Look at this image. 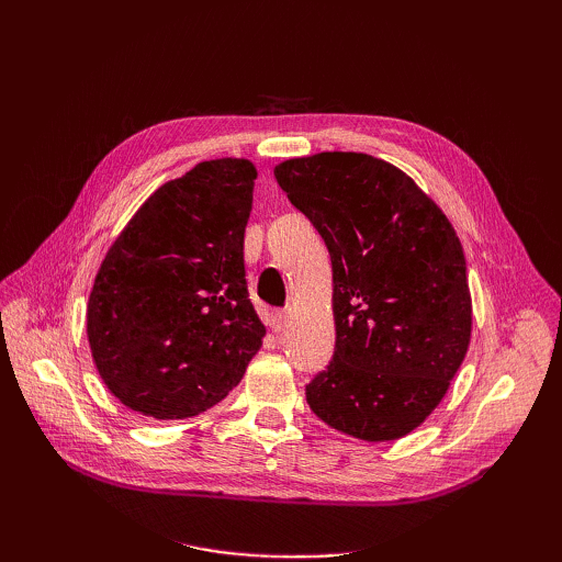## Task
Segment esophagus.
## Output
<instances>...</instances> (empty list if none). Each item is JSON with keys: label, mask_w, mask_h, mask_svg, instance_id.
<instances>
[{"label": "esophagus", "mask_w": 562, "mask_h": 562, "mask_svg": "<svg viewBox=\"0 0 562 562\" xmlns=\"http://www.w3.org/2000/svg\"><path fill=\"white\" fill-rule=\"evenodd\" d=\"M269 326H271V330H274L277 335H279V333H283V330H285V326H288V314H285V312H277L274 316H271Z\"/></svg>", "instance_id": "obj_1"}]
</instances>
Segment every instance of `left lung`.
<instances>
[{
    "label": "left lung",
    "mask_w": 562,
    "mask_h": 562,
    "mask_svg": "<svg viewBox=\"0 0 562 562\" xmlns=\"http://www.w3.org/2000/svg\"><path fill=\"white\" fill-rule=\"evenodd\" d=\"M274 178L333 262L335 351L307 384L312 413L368 443L407 436L443 401L471 342L454 227L411 176L361 151L288 159Z\"/></svg>",
    "instance_id": "left-lung-1"
}]
</instances>
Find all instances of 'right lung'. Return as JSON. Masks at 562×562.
I'll use <instances>...</instances> for the list:
<instances>
[{"instance_id":"obj_1","label":"right lung","mask_w":562,"mask_h":562,"mask_svg":"<svg viewBox=\"0 0 562 562\" xmlns=\"http://www.w3.org/2000/svg\"><path fill=\"white\" fill-rule=\"evenodd\" d=\"M255 178L248 159L196 164L135 211L100 262L89 347L98 375L131 411L206 413L260 351L267 330L244 269Z\"/></svg>"}]
</instances>
